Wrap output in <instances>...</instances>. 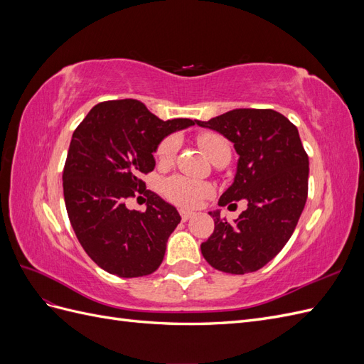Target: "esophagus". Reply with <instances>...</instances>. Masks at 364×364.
Returning <instances> with one entry per match:
<instances>
[{
    "mask_svg": "<svg viewBox=\"0 0 364 364\" xmlns=\"http://www.w3.org/2000/svg\"><path fill=\"white\" fill-rule=\"evenodd\" d=\"M194 215H196V214H194V213H191V211H186V209H181V217H182L183 222H186V220L193 218Z\"/></svg>",
    "mask_w": 364,
    "mask_h": 364,
    "instance_id": "34e87169",
    "label": "esophagus"
}]
</instances>
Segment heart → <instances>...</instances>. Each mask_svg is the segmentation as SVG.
<instances>
[{
	"instance_id": "b5f03b06",
	"label": "heart",
	"mask_w": 364,
	"mask_h": 364,
	"mask_svg": "<svg viewBox=\"0 0 364 364\" xmlns=\"http://www.w3.org/2000/svg\"><path fill=\"white\" fill-rule=\"evenodd\" d=\"M199 144L208 156L211 155L215 149L228 146L226 141L222 136L214 135V134L200 135ZM178 146H179V141L176 136L165 138L161 142V146L158 147V153H156L158 159L164 164L170 162L174 156L176 150H178ZM209 193H211L209 185L199 181L183 178V176H173V178L164 182V194L167 196L171 202L185 208H191V206H196L197 203H200V200Z\"/></svg>"
}]
</instances>
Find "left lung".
I'll list each match as a JSON object with an SVG mask.
<instances>
[{
    "instance_id": "8db88e82",
    "label": "left lung",
    "mask_w": 364,
    "mask_h": 364,
    "mask_svg": "<svg viewBox=\"0 0 364 364\" xmlns=\"http://www.w3.org/2000/svg\"><path fill=\"white\" fill-rule=\"evenodd\" d=\"M196 124L223 135L238 155L234 182L218 205L247 202L234 222L220 209L209 213L215 228L202 255L220 272H257L290 240L306 202L310 168L299 132L273 109L240 107Z\"/></svg>"
}]
</instances>
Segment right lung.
Returning a JSON list of instances; mask_svg holds the SVG:
<instances>
[{
    "instance_id": "1",
    "label": "right lung",
    "mask_w": 364,
    "mask_h": 364,
    "mask_svg": "<svg viewBox=\"0 0 364 364\" xmlns=\"http://www.w3.org/2000/svg\"><path fill=\"white\" fill-rule=\"evenodd\" d=\"M191 126L188 118L162 121L124 98L98 103L74 130L62 176L65 205L77 240L107 273L138 278L161 266L181 215L139 178L155 168L162 139ZM135 189L148 196L144 213L124 203Z\"/></svg>"
}]
</instances>
